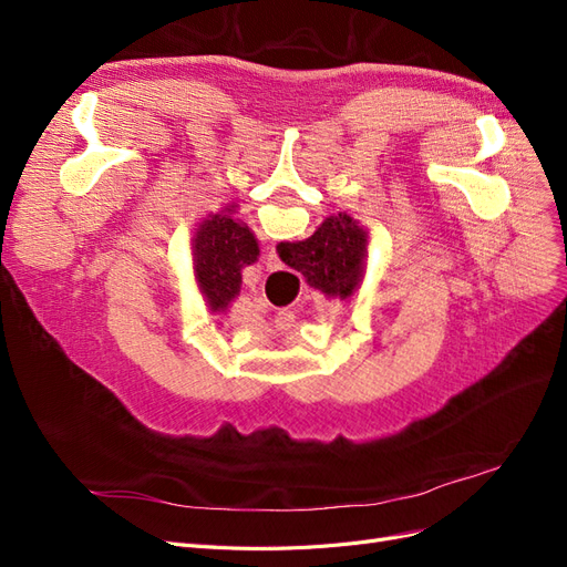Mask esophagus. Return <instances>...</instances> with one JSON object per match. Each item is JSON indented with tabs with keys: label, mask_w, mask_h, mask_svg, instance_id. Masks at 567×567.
I'll return each instance as SVG.
<instances>
[{
	"label": "esophagus",
	"mask_w": 567,
	"mask_h": 567,
	"mask_svg": "<svg viewBox=\"0 0 567 567\" xmlns=\"http://www.w3.org/2000/svg\"><path fill=\"white\" fill-rule=\"evenodd\" d=\"M265 267H267V271H277V269H281V260H279L277 248H274V246L267 250V260H265Z\"/></svg>",
	"instance_id": "esophagus-1"
}]
</instances>
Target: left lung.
I'll return each instance as SVG.
<instances>
[{"mask_svg": "<svg viewBox=\"0 0 567 567\" xmlns=\"http://www.w3.org/2000/svg\"><path fill=\"white\" fill-rule=\"evenodd\" d=\"M194 274L213 312H225L241 290V269L257 262L260 246L236 205L205 217L194 234Z\"/></svg>", "mask_w": 567, "mask_h": 567, "instance_id": "obj_1", "label": "left lung"}]
</instances>
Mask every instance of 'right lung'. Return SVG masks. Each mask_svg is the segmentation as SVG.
I'll list each match as a JSON object with an SVG mask.
<instances>
[{
  "mask_svg": "<svg viewBox=\"0 0 567 567\" xmlns=\"http://www.w3.org/2000/svg\"><path fill=\"white\" fill-rule=\"evenodd\" d=\"M369 231L348 213L329 215L305 241L279 244V257L323 296L348 300L362 284Z\"/></svg>",
  "mask_w": 567,
  "mask_h": 567,
  "instance_id": "add662e5",
  "label": "right lung"
}]
</instances>
